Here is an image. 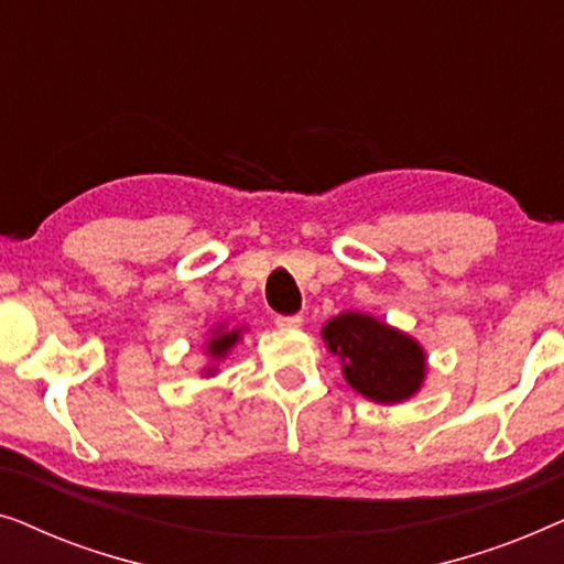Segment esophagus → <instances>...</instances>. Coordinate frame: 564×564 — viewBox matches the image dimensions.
I'll return each mask as SVG.
<instances>
[{
	"label": "esophagus",
	"mask_w": 564,
	"mask_h": 564,
	"mask_svg": "<svg viewBox=\"0 0 564 564\" xmlns=\"http://www.w3.org/2000/svg\"><path fill=\"white\" fill-rule=\"evenodd\" d=\"M274 323L280 328H297L303 323V315H276Z\"/></svg>",
	"instance_id": "1"
}]
</instances>
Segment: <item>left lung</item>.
I'll use <instances>...</instances> for the list:
<instances>
[{
	"label": "left lung",
	"mask_w": 564,
	"mask_h": 564,
	"mask_svg": "<svg viewBox=\"0 0 564 564\" xmlns=\"http://www.w3.org/2000/svg\"><path fill=\"white\" fill-rule=\"evenodd\" d=\"M323 341L338 357L346 382L375 403H403L421 390L426 354L403 330L367 313H341L323 326Z\"/></svg>",
	"instance_id": "1"
}]
</instances>
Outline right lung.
<instances>
[{"label":"right lung","mask_w":564,"mask_h":564,"mask_svg":"<svg viewBox=\"0 0 564 564\" xmlns=\"http://www.w3.org/2000/svg\"><path fill=\"white\" fill-rule=\"evenodd\" d=\"M241 330L243 328H226V326H218L213 330L210 341H207V354H210L213 361H220L228 357V351L234 349V346L238 344V338H241ZM215 372V367H207L205 375Z\"/></svg>","instance_id":"obj_1"}]
</instances>
